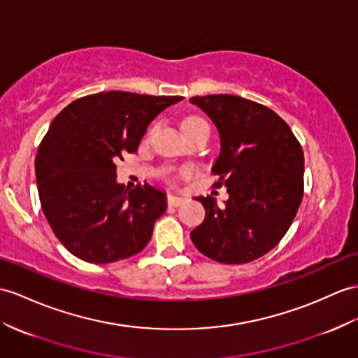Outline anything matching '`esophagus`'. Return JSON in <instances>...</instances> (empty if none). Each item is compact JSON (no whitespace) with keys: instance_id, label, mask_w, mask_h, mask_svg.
Here are the masks:
<instances>
[{"instance_id":"esophagus-1","label":"esophagus","mask_w":358,"mask_h":358,"mask_svg":"<svg viewBox=\"0 0 358 358\" xmlns=\"http://www.w3.org/2000/svg\"><path fill=\"white\" fill-rule=\"evenodd\" d=\"M167 202H169V206H180L182 203L185 202V199L184 197H178V196H173V194H169V197H167Z\"/></svg>"}]
</instances>
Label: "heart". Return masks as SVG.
Returning a JSON list of instances; mask_svg holds the SVG:
<instances>
[{
    "mask_svg": "<svg viewBox=\"0 0 358 358\" xmlns=\"http://www.w3.org/2000/svg\"><path fill=\"white\" fill-rule=\"evenodd\" d=\"M196 124H206V123H205V120H202L200 117H188V118H185L184 123H182V129L189 127V126H196Z\"/></svg>",
    "mask_w": 358,
    "mask_h": 358,
    "instance_id": "obj_1",
    "label": "heart"
}]
</instances>
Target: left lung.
Returning a JSON list of instances; mask_svg holds the SVG:
<instances>
[{"instance_id":"left-lung-1","label":"left lung","mask_w":358,"mask_h":358,"mask_svg":"<svg viewBox=\"0 0 358 358\" xmlns=\"http://www.w3.org/2000/svg\"><path fill=\"white\" fill-rule=\"evenodd\" d=\"M189 103L211 118L220 135L213 165L229 199L194 197L205 220L191 232L203 255L223 264L250 263L272 250L289 231L303 196V152L285 121L263 104L214 94Z\"/></svg>"}]
</instances>
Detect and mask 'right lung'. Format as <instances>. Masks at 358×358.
<instances>
[{
  "label": "right lung",
  "instance_id": "1",
  "mask_svg": "<svg viewBox=\"0 0 358 358\" xmlns=\"http://www.w3.org/2000/svg\"><path fill=\"white\" fill-rule=\"evenodd\" d=\"M182 99L99 92L68 104L50 124L34 164L39 199L51 229L74 257L108 264L150 241L167 196L149 184L124 189L117 164L135 153L152 121Z\"/></svg>",
  "mask_w": 358,
  "mask_h": 358
}]
</instances>
